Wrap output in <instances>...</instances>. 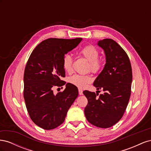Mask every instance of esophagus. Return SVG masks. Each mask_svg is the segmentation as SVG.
Returning a JSON list of instances; mask_svg holds the SVG:
<instances>
[{
	"instance_id": "obj_1",
	"label": "esophagus",
	"mask_w": 151,
	"mask_h": 151,
	"mask_svg": "<svg viewBox=\"0 0 151 151\" xmlns=\"http://www.w3.org/2000/svg\"><path fill=\"white\" fill-rule=\"evenodd\" d=\"M79 95H83V91L81 89H79Z\"/></svg>"
}]
</instances>
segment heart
I'll return each mask as SVG.
<instances>
[{"label":"heart","instance_id":"b5f03b06","mask_svg":"<svg viewBox=\"0 0 151 151\" xmlns=\"http://www.w3.org/2000/svg\"><path fill=\"white\" fill-rule=\"evenodd\" d=\"M79 53L82 57L85 58L88 61L87 70L93 73H98L101 70L103 67V62L101 59L98 58L99 51L93 45H89L82 48ZM73 59L70 55H65L62 60L63 69L68 73L72 70ZM68 82L80 89L84 88L92 82V78L89 75L75 74L71 76Z\"/></svg>","mask_w":151,"mask_h":151}]
</instances>
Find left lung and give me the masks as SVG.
<instances>
[{"label": "left lung", "mask_w": 151, "mask_h": 151, "mask_svg": "<svg viewBox=\"0 0 151 151\" xmlns=\"http://www.w3.org/2000/svg\"><path fill=\"white\" fill-rule=\"evenodd\" d=\"M98 45L104 50L106 63L93 85L104 93L98 97V93L84 91L88 101L84 113L91 124L106 129L115 125L125 113L131 94L132 71L127 53L113 40H99Z\"/></svg>", "instance_id": "left-lung-1"}]
</instances>
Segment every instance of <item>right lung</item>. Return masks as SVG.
I'll use <instances>...</instances> for the list:
<instances>
[{
    "mask_svg": "<svg viewBox=\"0 0 151 151\" xmlns=\"http://www.w3.org/2000/svg\"><path fill=\"white\" fill-rule=\"evenodd\" d=\"M81 38H49L36 47L27 62L24 74V98L31 119L45 130L55 129L64 122L67 113L78 96V89L67 83L63 92L52 88L65 82L62 66L65 55L76 48Z\"/></svg>",
    "mask_w": 151,
    "mask_h": 151,
    "instance_id": "obj_1",
    "label": "right lung"
}]
</instances>
